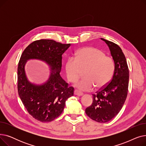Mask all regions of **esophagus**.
<instances>
[{"instance_id": "34e87169", "label": "esophagus", "mask_w": 146, "mask_h": 146, "mask_svg": "<svg viewBox=\"0 0 146 146\" xmlns=\"http://www.w3.org/2000/svg\"><path fill=\"white\" fill-rule=\"evenodd\" d=\"M74 94L75 95H77L78 96H82L83 95V93L81 92L80 91L78 90H75L74 91Z\"/></svg>"}]
</instances>
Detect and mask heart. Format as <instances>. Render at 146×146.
Returning a JSON list of instances; mask_svg holds the SVG:
<instances>
[{"instance_id":"heart-1","label":"heart","mask_w":146,"mask_h":146,"mask_svg":"<svg viewBox=\"0 0 146 146\" xmlns=\"http://www.w3.org/2000/svg\"><path fill=\"white\" fill-rule=\"evenodd\" d=\"M84 73L83 78L76 82L74 86L83 91H90L95 86L98 88L105 86L111 79L114 70L113 60L105 56L101 50L93 47L80 50L76 57H70L66 63L67 79L74 82Z\"/></svg>"}]
</instances>
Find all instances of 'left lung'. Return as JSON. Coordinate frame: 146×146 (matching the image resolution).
<instances>
[{"label":"left lung","instance_id":"1","mask_svg":"<svg viewBox=\"0 0 146 146\" xmlns=\"http://www.w3.org/2000/svg\"><path fill=\"white\" fill-rule=\"evenodd\" d=\"M114 62V72L108 85L93 95L92 105L85 110L87 115L98 122L105 123L121 111L127 96L129 70L125 57L118 45L104 38Z\"/></svg>","mask_w":146,"mask_h":146}]
</instances>
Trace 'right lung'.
Masks as SVG:
<instances>
[{
	"instance_id": "add662e5",
	"label": "right lung",
	"mask_w": 146,
	"mask_h": 146,
	"mask_svg": "<svg viewBox=\"0 0 146 146\" xmlns=\"http://www.w3.org/2000/svg\"><path fill=\"white\" fill-rule=\"evenodd\" d=\"M70 45L40 40L30 44L22 54L18 67V94L28 113L38 121L48 122L58 117L67 99L73 96L74 88L60 74L62 55ZM30 59L40 60L48 65L50 72L47 81L36 84L28 80L25 67Z\"/></svg>"
}]
</instances>
